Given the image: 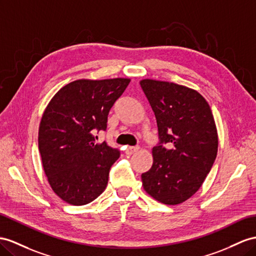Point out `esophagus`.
<instances>
[{"instance_id": "34e87169", "label": "esophagus", "mask_w": 256, "mask_h": 256, "mask_svg": "<svg viewBox=\"0 0 256 256\" xmlns=\"http://www.w3.org/2000/svg\"><path fill=\"white\" fill-rule=\"evenodd\" d=\"M138 149H140V148L137 147V146H128V147L126 148V154H133L136 152Z\"/></svg>"}]
</instances>
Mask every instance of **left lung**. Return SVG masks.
<instances>
[{
	"instance_id": "obj_1",
	"label": "left lung",
	"mask_w": 256,
	"mask_h": 256,
	"mask_svg": "<svg viewBox=\"0 0 256 256\" xmlns=\"http://www.w3.org/2000/svg\"><path fill=\"white\" fill-rule=\"evenodd\" d=\"M140 86L154 112L160 140L152 148V168L142 174V186L156 201L180 204L198 192L218 154L212 110L204 97L184 85L145 78Z\"/></svg>"
}]
</instances>
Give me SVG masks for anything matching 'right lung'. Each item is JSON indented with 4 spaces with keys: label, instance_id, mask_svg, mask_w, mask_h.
Here are the masks:
<instances>
[{
    "label": "right lung",
    "instance_id": "add662e5",
    "mask_svg": "<svg viewBox=\"0 0 256 256\" xmlns=\"http://www.w3.org/2000/svg\"><path fill=\"white\" fill-rule=\"evenodd\" d=\"M130 78L76 80L52 98L38 128V150L54 192L72 206L95 200L108 184L111 166L120 152L95 132L106 130L108 114Z\"/></svg>",
    "mask_w": 256,
    "mask_h": 256
}]
</instances>
